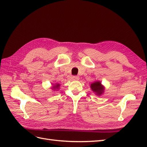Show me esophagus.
Listing matches in <instances>:
<instances>
[{
	"label": "esophagus",
	"instance_id": "obj_1",
	"mask_svg": "<svg viewBox=\"0 0 147 147\" xmlns=\"http://www.w3.org/2000/svg\"><path fill=\"white\" fill-rule=\"evenodd\" d=\"M72 79L74 80H78L79 79V77L78 76H73Z\"/></svg>",
	"mask_w": 147,
	"mask_h": 147
}]
</instances>
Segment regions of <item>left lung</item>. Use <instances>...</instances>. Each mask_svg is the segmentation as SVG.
<instances>
[{
  "label": "left lung",
  "instance_id": "8db88e82",
  "mask_svg": "<svg viewBox=\"0 0 147 147\" xmlns=\"http://www.w3.org/2000/svg\"><path fill=\"white\" fill-rule=\"evenodd\" d=\"M91 90L94 92L96 95L101 96L104 94L105 87L102 84L100 81H95L91 84L90 85Z\"/></svg>",
  "mask_w": 147,
  "mask_h": 147
}]
</instances>
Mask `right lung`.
I'll return each instance as SVG.
<instances>
[{"mask_svg": "<svg viewBox=\"0 0 147 147\" xmlns=\"http://www.w3.org/2000/svg\"><path fill=\"white\" fill-rule=\"evenodd\" d=\"M59 86H60V84H59V83H56V84H55V85H53V86H52V89L53 90H59Z\"/></svg>", "mask_w": 147, "mask_h": 147, "instance_id": "1", "label": "right lung"}]
</instances>
